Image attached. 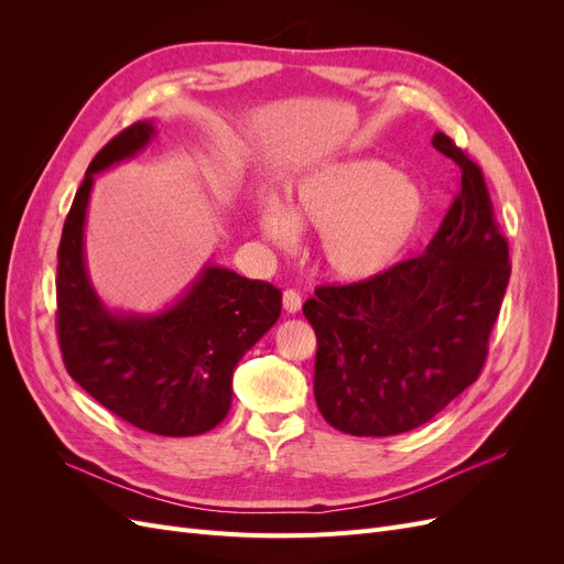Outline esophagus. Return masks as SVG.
<instances>
[{
  "label": "esophagus",
  "instance_id": "34e87169",
  "mask_svg": "<svg viewBox=\"0 0 564 564\" xmlns=\"http://www.w3.org/2000/svg\"><path fill=\"white\" fill-rule=\"evenodd\" d=\"M301 294L296 292V289H286V292L282 294V305H284V311L286 313H299L301 311Z\"/></svg>",
  "mask_w": 564,
  "mask_h": 564
}]
</instances>
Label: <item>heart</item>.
<instances>
[{"instance_id": "heart-1", "label": "heart", "mask_w": 564, "mask_h": 564, "mask_svg": "<svg viewBox=\"0 0 564 564\" xmlns=\"http://www.w3.org/2000/svg\"><path fill=\"white\" fill-rule=\"evenodd\" d=\"M429 199L423 187L395 166L373 158L327 162L294 185L292 202H263L261 232L282 249L299 228L317 230V253L329 275L360 282L395 265L419 237Z\"/></svg>"}]
</instances>
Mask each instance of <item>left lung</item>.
<instances>
[{
	"label": "left lung",
	"mask_w": 564,
	"mask_h": 564,
	"mask_svg": "<svg viewBox=\"0 0 564 564\" xmlns=\"http://www.w3.org/2000/svg\"><path fill=\"white\" fill-rule=\"evenodd\" d=\"M433 148L460 185L416 259L377 278L317 286L303 315L317 336L315 400L336 431L388 437L414 431L477 381L510 278L482 169L449 135Z\"/></svg>",
	"instance_id": "8db88e82"
}]
</instances>
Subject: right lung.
Masks as SVG:
<instances>
[{
  "mask_svg": "<svg viewBox=\"0 0 564 564\" xmlns=\"http://www.w3.org/2000/svg\"><path fill=\"white\" fill-rule=\"evenodd\" d=\"M155 133L152 122L131 124L84 174L58 247L56 327L67 373L96 402L141 431L191 437L230 412L232 371L278 322L282 292L207 263L160 313H115L100 301L84 256L94 176L131 160Z\"/></svg>",
  "mask_w": 564,
  "mask_h": 564,
  "instance_id": "1",
  "label": "right lung"
}]
</instances>
